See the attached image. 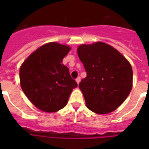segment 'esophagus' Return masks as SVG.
Returning <instances> with one entry per match:
<instances>
[{
    "instance_id": "1",
    "label": "esophagus",
    "mask_w": 149,
    "mask_h": 149,
    "mask_svg": "<svg viewBox=\"0 0 149 149\" xmlns=\"http://www.w3.org/2000/svg\"><path fill=\"white\" fill-rule=\"evenodd\" d=\"M80 79H80V77H78L77 79H76V81H77V83L78 84H79V82H80Z\"/></svg>"
}]
</instances>
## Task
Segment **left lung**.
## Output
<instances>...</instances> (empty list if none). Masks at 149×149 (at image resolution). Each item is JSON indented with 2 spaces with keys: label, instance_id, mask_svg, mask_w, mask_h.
<instances>
[{
  "label": "left lung",
  "instance_id": "left-lung-1",
  "mask_svg": "<svg viewBox=\"0 0 149 149\" xmlns=\"http://www.w3.org/2000/svg\"><path fill=\"white\" fill-rule=\"evenodd\" d=\"M77 53L86 72L79 87L87 108L99 114L116 110L132 91L133 72L129 62L101 42L79 45Z\"/></svg>",
  "mask_w": 149,
  "mask_h": 149
}]
</instances>
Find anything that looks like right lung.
Listing matches in <instances>:
<instances>
[{
	"label": "right lung",
	"mask_w": 149,
	"mask_h": 149,
	"mask_svg": "<svg viewBox=\"0 0 149 149\" xmlns=\"http://www.w3.org/2000/svg\"><path fill=\"white\" fill-rule=\"evenodd\" d=\"M70 50L56 42L43 45L32 52L20 68V83L29 100L45 112H56L67 104L76 80L63 59Z\"/></svg>",
	"instance_id": "obj_1"
}]
</instances>
